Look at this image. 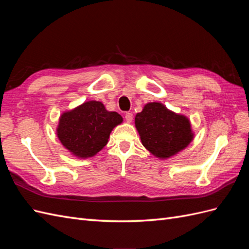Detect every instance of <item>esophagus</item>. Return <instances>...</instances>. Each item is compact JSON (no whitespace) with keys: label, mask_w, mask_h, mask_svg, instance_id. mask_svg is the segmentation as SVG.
I'll list each match as a JSON object with an SVG mask.
<instances>
[{"label":"esophagus","mask_w":249,"mask_h":249,"mask_svg":"<svg viewBox=\"0 0 249 249\" xmlns=\"http://www.w3.org/2000/svg\"><path fill=\"white\" fill-rule=\"evenodd\" d=\"M124 118H125V122H126V123H131L132 120H133V113L126 112L125 115H124Z\"/></svg>","instance_id":"esophagus-1"}]
</instances>
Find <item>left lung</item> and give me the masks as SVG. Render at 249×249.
Here are the masks:
<instances>
[{"label": "left lung", "mask_w": 249, "mask_h": 249, "mask_svg": "<svg viewBox=\"0 0 249 249\" xmlns=\"http://www.w3.org/2000/svg\"><path fill=\"white\" fill-rule=\"evenodd\" d=\"M135 124L142 144L163 159L176 155L193 139L188 118L167 110L160 103L145 105L135 117Z\"/></svg>", "instance_id": "8db88e82"}]
</instances>
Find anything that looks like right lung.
Returning a JSON list of instances; mask_svg holds the SVG:
<instances>
[{"label": "right lung", "instance_id": "1", "mask_svg": "<svg viewBox=\"0 0 249 249\" xmlns=\"http://www.w3.org/2000/svg\"><path fill=\"white\" fill-rule=\"evenodd\" d=\"M123 122L100 102L90 101L60 117L57 135L62 144L80 158L92 157L107 144L113 127Z\"/></svg>", "mask_w": 249, "mask_h": 249}]
</instances>
